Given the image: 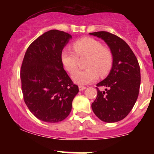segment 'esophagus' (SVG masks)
Wrapping results in <instances>:
<instances>
[{"instance_id":"34e87169","label":"esophagus","mask_w":154,"mask_h":154,"mask_svg":"<svg viewBox=\"0 0 154 154\" xmlns=\"http://www.w3.org/2000/svg\"><path fill=\"white\" fill-rule=\"evenodd\" d=\"M86 88V87L85 86H81V85H79V91H83V90H85Z\"/></svg>"}]
</instances>
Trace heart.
<instances>
[{"label":"heart","instance_id":"obj_1","mask_svg":"<svg viewBox=\"0 0 154 154\" xmlns=\"http://www.w3.org/2000/svg\"><path fill=\"white\" fill-rule=\"evenodd\" d=\"M73 51L63 49L61 60L66 71L72 73L77 69L78 57H88L85 62L87 69L78 70L72 75V80L79 85H85L94 82L98 77L105 76L112 66L113 56L111 51L103 47L98 40L92 38H83L72 44Z\"/></svg>","mask_w":154,"mask_h":154}]
</instances>
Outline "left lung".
Returning a JSON list of instances; mask_svg holds the SVG:
<instances>
[{"label": "left lung", "mask_w": 154, "mask_h": 154, "mask_svg": "<svg viewBox=\"0 0 154 154\" xmlns=\"http://www.w3.org/2000/svg\"><path fill=\"white\" fill-rule=\"evenodd\" d=\"M104 40L113 56L109 75L96 85V98L92 103L94 114L105 122H116L128 115L137 99L140 85V69L135 55L119 37L105 31L91 32Z\"/></svg>", "instance_id": "1"}]
</instances>
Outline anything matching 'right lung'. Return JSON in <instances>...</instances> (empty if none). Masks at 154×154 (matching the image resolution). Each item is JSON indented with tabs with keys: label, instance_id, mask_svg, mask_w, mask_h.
Wrapping results in <instances>:
<instances>
[{
	"label": "right lung",
	"instance_id": "1",
	"mask_svg": "<svg viewBox=\"0 0 154 154\" xmlns=\"http://www.w3.org/2000/svg\"><path fill=\"white\" fill-rule=\"evenodd\" d=\"M71 38L69 33L51 29L33 41L24 55L20 72L24 100L41 121L55 123L66 119L79 92L61 60Z\"/></svg>",
	"mask_w": 154,
	"mask_h": 154
}]
</instances>
